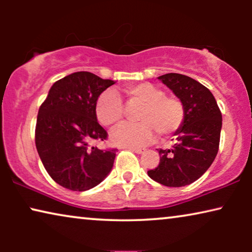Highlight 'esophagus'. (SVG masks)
<instances>
[{
	"mask_svg": "<svg viewBox=\"0 0 252 252\" xmlns=\"http://www.w3.org/2000/svg\"><path fill=\"white\" fill-rule=\"evenodd\" d=\"M129 150L134 151L135 154H142L144 151V149H141V148H129Z\"/></svg>",
	"mask_w": 252,
	"mask_h": 252,
	"instance_id": "34e87169",
	"label": "esophagus"
}]
</instances>
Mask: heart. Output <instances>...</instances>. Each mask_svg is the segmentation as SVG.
Wrapping results in <instances>:
<instances>
[{
	"label": "heart",
	"instance_id": "obj_1",
	"mask_svg": "<svg viewBox=\"0 0 252 252\" xmlns=\"http://www.w3.org/2000/svg\"><path fill=\"white\" fill-rule=\"evenodd\" d=\"M127 105H141L136 113L140 123L123 124L111 134L115 144L123 147L147 146L155 139L174 134L185 122V105L180 98L165 95V92L150 82L128 85L124 88ZM98 122L112 126L122 122L126 110L123 99L112 91H105L98 96L95 104Z\"/></svg>",
	"mask_w": 252,
	"mask_h": 252
}]
</instances>
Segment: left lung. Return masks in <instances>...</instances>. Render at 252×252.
Segmentation results:
<instances>
[{
	"mask_svg": "<svg viewBox=\"0 0 252 252\" xmlns=\"http://www.w3.org/2000/svg\"><path fill=\"white\" fill-rule=\"evenodd\" d=\"M185 105V122L171 149H159V165L148 175L167 187H184L208 171L218 154L222 116L215 96L195 79L179 73L158 77Z\"/></svg>",
	"mask_w": 252,
	"mask_h": 252,
	"instance_id": "1",
	"label": "left lung"
}]
</instances>
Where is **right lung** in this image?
<instances>
[{
  "label": "right lung",
  "mask_w": 252,
  "mask_h": 252,
  "mask_svg": "<svg viewBox=\"0 0 252 252\" xmlns=\"http://www.w3.org/2000/svg\"><path fill=\"white\" fill-rule=\"evenodd\" d=\"M113 84L91 72H75L55 82L41 104L36 150L48 174L62 187L88 190L112 170L117 149L102 150L91 144L108 139L97 122L95 104Z\"/></svg>",
  "instance_id": "add662e5"
}]
</instances>
